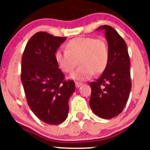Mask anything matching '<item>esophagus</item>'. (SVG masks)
<instances>
[{
  "label": "esophagus",
  "instance_id": "34e87169",
  "mask_svg": "<svg viewBox=\"0 0 150 150\" xmlns=\"http://www.w3.org/2000/svg\"><path fill=\"white\" fill-rule=\"evenodd\" d=\"M82 85V82H75V86H76V87H77V88H78V87H80L81 85Z\"/></svg>",
  "mask_w": 150,
  "mask_h": 150
}]
</instances>
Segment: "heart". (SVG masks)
<instances>
[{
    "mask_svg": "<svg viewBox=\"0 0 150 150\" xmlns=\"http://www.w3.org/2000/svg\"><path fill=\"white\" fill-rule=\"evenodd\" d=\"M54 58L63 73H71L78 61L80 66L70 77L73 80H87L94 73L100 74L104 71L108 65L109 51L104 39L77 37L67 42L65 51H56Z\"/></svg>",
    "mask_w": 150,
    "mask_h": 150,
    "instance_id": "obj_1",
    "label": "heart"
}]
</instances>
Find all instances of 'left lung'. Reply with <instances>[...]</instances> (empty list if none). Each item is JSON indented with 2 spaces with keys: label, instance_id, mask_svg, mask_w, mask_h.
Returning a JSON list of instances; mask_svg holds the SVG:
<instances>
[{
  "label": "left lung",
  "instance_id": "obj_1",
  "mask_svg": "<svg viewBox=\"0 0 150 150\" xmlns=\"http://www.w3.org/2000/svg\"><path fill=\"white\" fill-rule=\"evenodd\" d=\"M97 30H104L109 58L101 77L89 84V106L98 116L109 119L119 115L128 100L132 86L130 57L124 39L113 27L103 25Z\"/></svg>",
  "mask_w": 150,
  "mask_h": 150
}]
</instances>
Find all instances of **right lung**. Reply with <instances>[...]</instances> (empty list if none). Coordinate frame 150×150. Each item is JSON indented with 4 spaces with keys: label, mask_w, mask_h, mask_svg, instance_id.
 Here are the masks:
<instances>
[{
    "label": "right lung",
    "mask_w": 150,
    "mask_h": 150,
    "mask_svg": "<svg viewBox=\"0 0 150 150\" xmlns=\"http://www.w3.org/2000/svg\"><path fill=\"white\" fill-rule=\"evenodd\" d=\"M66 37L44 32L34 34L22 54L21 80L27 104L34 114L49 125L66 119L68 100L75 90L73 80H65L54 54Z\"/></svg>",
    "instance_id": "obj_1"
}]
</instances>
